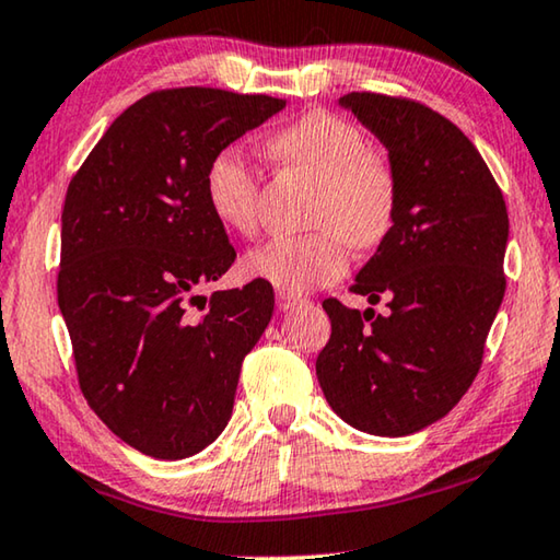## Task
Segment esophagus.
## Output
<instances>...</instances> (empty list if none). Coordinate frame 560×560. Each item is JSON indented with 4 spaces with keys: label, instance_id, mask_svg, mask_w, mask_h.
<instances>
[{
    "label": "esophagus",
    "instance_id": "1",
    "mask_svg": "<svg viewBox=\"0 0 560 560\" xmlns=\"http://www.w3.org/2000/svg\"><path fill=\"white\" fill-rule=\"evenodd\" d=\"M299 304H301V299H299V296L283 294V291H279V294H277V306H279V312H289V308H294V306H299Z\"/></svg>",
    "mask_w": 560,
    "mask_h": 560
}]
</instances>
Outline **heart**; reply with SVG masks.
<instances>
[{
  "label": "heart",
  "instance_id": "obj_1",
  "mask_svg": "<svg viewBox=\"0 0 560 560\" xmlns=\"http://www.w3.org/2000/svg\"><path fill=\"white\" fill-rule=\"evenodd\" d=\"M277 162L318 179L312 234L277 236L246 256L252 279L283 294H306L339 281L349 269V246H376L394 226L398 182L384 156L369 152L357 124L312 112L269 139ZM207 201L214 217L236 234H254L261 219L259 176L238 149H221L207 166Z\"/></svg>",
  "mask_w": 560,
  "mask_h": 560
}]
</instances>
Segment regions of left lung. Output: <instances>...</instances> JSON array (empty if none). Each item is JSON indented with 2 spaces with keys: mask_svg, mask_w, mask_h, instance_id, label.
I'll list each match as a JSON object with an SVG mask.
<instances>
[{
  "mask_svg": "<svg viewBox=\"0 0 560 560\" xmlns=\"http://www.w3.org/2000/svg\"><path fill=\"white\" fill-rule=\"evenodd\" d=\"M339 106L386 147L398 182L392 232L351 287L392 312L326 299L331 339L316 376L353 429L408 436L443 419L481 369L505 291L509 211L471 139L439 112L371 92Z\"/></svg>",
  "mask_w": 560,
  "mask_h": 560,
  "instance_id": "obj_1",
  "label": "left lung"
}]
</instances>
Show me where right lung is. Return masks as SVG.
Returning <instances> with one entry per match:
<instances>
[{
  "label": "right lung",
  "mask_w": 560,
  "mask_h": 560,
  "mask_svg": "<svg viewBox=\"0 0 560 560\" xmlns=\"http://www.w3.org/2000/svg\"><path fill=\"white\" fill-rule=\"evenodd\" d=\"M283 106L209 86L147 94L69 182L57 299L79 386L112 433L152 458L217 441L242 361L271 322V283L197 291L236 259L207 201V166Z\"/></svg>",
  "instance_id": "add662e5"
}]
</instances>
